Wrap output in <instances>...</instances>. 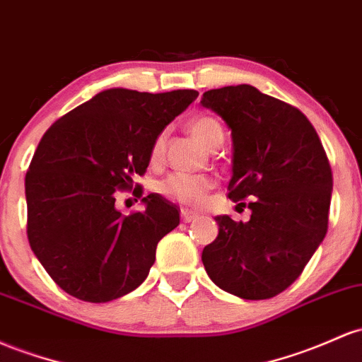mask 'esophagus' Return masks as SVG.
Instances as JSON below:
<instances>
[{"mask_svg": "<svg viewBox=\"0 0 362 362\" xmlns=\"http://www.w3.org/2000/svg\"><path fill=\"white\" fill-rule=\"evenodd\" d=\"M197 218L196 213H190L187 209H182V220L185 221V223H190V221H194Z\"/></svg>", "mask_w": 362, "mask_h": 362, "instance_id": "34e87169", "label": "esophagus"}]
</instances>
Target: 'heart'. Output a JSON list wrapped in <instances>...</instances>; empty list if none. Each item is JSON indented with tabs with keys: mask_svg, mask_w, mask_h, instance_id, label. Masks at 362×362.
<instances>
[{
	"mask_svg": "<svg viewBox=\"0 0 362 362\" xmlns=\"http://www.w3.org/2000/svg\"><path fill=\"white\" fill-rule=\"evenodd\" d=\"M189 129L192 136L201 142L204 148L218 136H223V129L211 117H196L189 123ZM163 148H165V136H158L151 146V163H158L163 156ZM214 180L209 175H192V173H172L168 178L161 182L160 190L168 199L180 202L185 206H201L206 199V194L213 189Z\"/></svg>",
	"mask_w": 362,
	"mask_h": 362,
	"instance_id": "b5f03b06",
	"label": "heart"
}]
</instances>
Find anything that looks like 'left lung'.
<instances>
[{"mask_svg":"<svg viewBox=\"0 0 362 362\" xmlns=\"http://www.w3.org/2000/svg\"><path fill=\"white\" fill-rule=\"evenodd\" d=\"M201 105L232 130L228 197L251 199L245 223L214 218L218 237L202 251V264L221 291L269 299L299 278L327 235L333 189L327 153L299 110L252 86L206 90Z\"/></svg>","mask_w":362,"mask_h":362,"instance_id":"left-lung-1","label":"left lung"}]
</instances>
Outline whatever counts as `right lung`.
Here are the masks:
<instances>
[{
	"mask_svg": "<svg viewBox=\"0 0 362 362\" xmlns=\"http://www.w3.org/2000/svg\"><path fill=\"white\" fill-rule=\"evenodd\" d=\"M197 96L192 89H106L46 130L25 175L27 237L66 293L108 303L146 280L158 242L180 214L149 194L144 211L123 216L115 196L146 173L154 139Z\"/></svg>",
	"mask_w": 362,
	"mask_h": 362,
	"instance_id": "add662e5",
	"label": "right lung"
}]
</instances>
